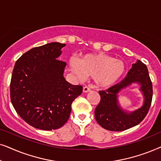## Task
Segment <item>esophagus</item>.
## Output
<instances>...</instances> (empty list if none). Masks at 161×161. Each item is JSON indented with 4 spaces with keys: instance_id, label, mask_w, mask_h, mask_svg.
I'll use <instances>...</instances> for the list:
<instances>
[{
    "instance_id": "obj_1",
    "label": "esophagus",
    "mask_w": 161,
    "mask_h": 161,
    "mask_svg": "<svg viewBox=\"0 0 161 161\" xmlns=\"http://www.w3.org/2000/svg\"><path fill=\"white\" fill-rule=\"evenodd\" d=\"M90 91H91V88H90V87L87 86L83 87V92H84V93H88Z\"/></svg>"
}]
</instances>
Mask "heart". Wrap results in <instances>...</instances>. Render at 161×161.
Instances as JSON below:
<instances>
[{"label": "heart", "instance_id": "obj_1", "mask_svg": "<svg viewBox=\"0 0 161 161\" xmlns=\"http://www.w3.org/2000/svg\"><path fill=\"white\" fill-rule=\"evenodd\" d=\"M70 70L79 79L85 75L92 76L94 84L100 87L114 85L125 71V64L103 53H89L81 56L78 60L70 59Z\"/></svg>", "mask_w": 161, "mask_h": 161}]
</instances>
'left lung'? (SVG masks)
Segmentation results:
<instances>
[{
  "label": "left lung",
  "instance_id": "left-lung-1",
  "mask_svg": "<svg viewBox=\"0 0 161 161\" xmlns=\"http://www.w3.org/2000/svg\"><path fill=\"white\" fill-rule=\"evenodd\" d=\"M127 76L121 82L106 91L98 92L101 101L95 110L96 121L101 127L110 131H123L135 127L143 121L150 108L153 98V85L147 67L137 60L132 64ZM133 84H138L143 96L140 108L130 111L120 106L119 94Z\"/></svg>",
  "mask_w": 161,
  "mask_h": 161
}]
</instances>
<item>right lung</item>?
<instances>
[{
	"mask_svg": "<svg viewBox=\"0 0 161 161\" xmlns=\"http://www.w3.org/2000/svg\"><path fill=\"white\" fill-rule=\"evenodd\" d=\"M65 44L53 42L31 48L14 65L11 102L18 114L32 127L52 130L69 119L71 104L82 92L81 85L64 77L65 62L59 60Z\"/></svg>",
	"mask_w": 161,
	"mask_h": 161,
	"instance_id": "add662e5",
	"label": "right lung"
}]
</instances>
